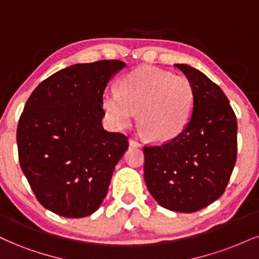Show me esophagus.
Returning <instances> with one entry per match:
<instances>
[{
    "label": "esophagus",
    "instance_id": "esophagus-1",
    "mask_svg": "<svg viewBox=\"0 0 259 259\" xmlns=\"http://www.w3.org/2000/svg\"><path fill=\"white\" fill-rule=\"evenodd\" d=\"M128 142H130V145L135 146V148H140V146H142V144H140L139 142H137V140H135V139H130Z\"/></svg>",
    "mask_w": 259,
    "mask_h": 259
}]
</instances>
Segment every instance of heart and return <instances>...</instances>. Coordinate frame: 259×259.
I'll list each match as a JSON object with an SVG mask.
<instances>
[{"label": "heart", "mask_w": 259, "mask_h": 259, "mask_svg": "<svg viewBox=\"0 0 259 259\" xmlns=\"http://www.w3.org/2000/svg\"><path fill=\"white\" fill-rule=\"evenodd\" d=\"M104 110L117 128H127L136 119L146 138L165 143L180 135L192 117L196 92L190 79L151 66L127 73L119 90L103 95Z\"/></svg>", "instance_id": "obj_1"}]
</instances>
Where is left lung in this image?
<instances>
[{
    "label": "left lung",
    "instance_id": "8db88e82",
    "mask_svg": "<svg viewBox=\"0 0 259 259\" xmlns=\"http://www.w3.org/2000/svg\"><path fill=\"white\" fill-rule=\"evenodd\" d=\"M192 82L196 104L183 132L163 145L144 148V179L159 205L194 212L225 192L237 161L238 123L227 96L193 67L177 63Z\"/></svg>",
    "mask_w": 259,
    "mask_h": 259
}]
</instances>
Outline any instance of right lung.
Segmentation results:
<instances>
[{
	"label": "right lung",
	"mask_w": 259,
	"mask_h": 259,
	"mask_svg": "<svg viewBox=\"0 0 259 259\" xmlns=\"http://www.w3.org/2000/svg\"><path fill=\"white\" fill-rule=\"evenodd\" d=\"M126 63L102 60L54 73L34 89L19 120L20 167L38 202L69 219L94 213L108 193L127 137L102 126L103 94Z\"/></svg>",
	"instance_id": "right-lung-1"
}]
</instances>
